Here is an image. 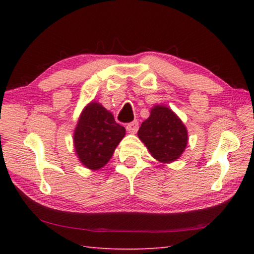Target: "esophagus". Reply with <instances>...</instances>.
I'll return each mask as SVG.
<instances>
[{
  "label": "esophagus",
  "mask_w": 254,
  "mask_h": 254,
  "mask_svg": "<svg viewBox=\"0 0 254 254\" xmlns=\"http://www.w3.org/2000/svg\"><path fill=\"white\" fill-rule=\"evenodd\" d=\"M127 130L128 131V133H136V131L139 130V122L133 121L131 123H127Z\"/></svg>",
  "instance_id": "obj_1"
}]
</instances>
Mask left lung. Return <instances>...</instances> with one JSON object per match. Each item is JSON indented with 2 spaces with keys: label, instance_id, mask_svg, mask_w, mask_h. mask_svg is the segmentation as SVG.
<instances>
[{
  "label": "left lung",
  "instance_id": "1",
  "mask_svg": "<svg viewBox=\"0 0 254 254\" xmlns=\"http://www.w3.org/2000/svg\"><path fill=\"white\" fill-rule=\"evenodd\" d=\"M137 136L153 158L161 162L178 159L187 145V130L177 115L166 106L157 105L141 124Z\"/></svg>",
  "mask_w": 254,
  "mask_h": 254
}]
</instances>
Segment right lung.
<instances>
[{"mask_svg":"<svg viewBox=\"0 0 254 254\" xmlns=\"http://www.w3.org/2000/svg\"><path fill=\"white\" fill-rule=\"evenodd\" d=\"M126 128L115 122L114 117L98 103L85 107L74 133L77 157L89 169L104 167L113 156Z\"/></svg>","mask_w":254,"mask_h":254,"instance_id":"1","label":"right lung"}]
</instances>
